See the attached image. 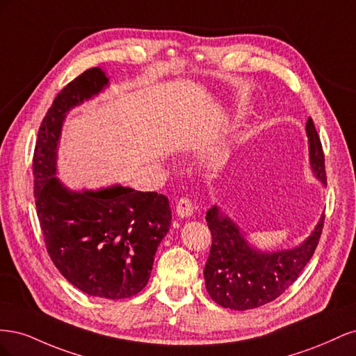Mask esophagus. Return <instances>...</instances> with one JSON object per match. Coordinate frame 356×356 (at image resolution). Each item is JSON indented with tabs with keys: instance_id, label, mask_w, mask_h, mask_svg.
<instances>
[{
	"instance_id": "esophagus-1",
	"label": "esophagus",
	"mask_w": 356,
	"mask_h": 356,
	"mask_svg": "<svg viewBox=\"0 0 356 356\" xmlns=\"http://www.w3.org/2000/svg\"><path fill=\"white\" fill-rule=\"evenodd\" d=\"M193 213V203L188 197H181L177 203V215L179 218H187Z\"/></svg>"
}]
</instances>
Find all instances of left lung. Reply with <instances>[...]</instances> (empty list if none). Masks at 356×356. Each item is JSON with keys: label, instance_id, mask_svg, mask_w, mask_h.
<instances>
[{"label": "left lung", "instance_id": "8db88e82", "mask_svg": "<svg viewBox=\"0 0 356 356\" xmlns=\"http://www.w3.org/2000/svg\"><path fill=\"white\" fill-rule=\"evenodd\" d=\"M310 168L327 186L325 159L314 120L306 123ZM325 215L322 213L315 230L293 250L260 251L251 246L245 234L218 207L207 212L212 245L204 264V282L211 298L225 309L248 310L270 303L296 282L314 255Z\"/></svg>", "mask_w": 356, "mask_h": 356}]
</instances>
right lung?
<instances>
[{
    "label": "right lung",
    "mask_w": 356,
    "mask_h": 356,
    "mask_svg": "<svg viewBox=\"0 0 356 356\" xmlns=\"http://www.w3.org/2000/svg\"><path fill=\"white\" fill-rule=\"evenodd\" d=\"M105 86V72L90 68L58 93L40 126L32 174L40 227L58 270L86 294L122 300L147 285L172 212L168 197L156 191L118 184L74 191L56 178L58 144L67 113Z\"/></svg>",
    "instance_id": "obj_1"
}]
</instances>
